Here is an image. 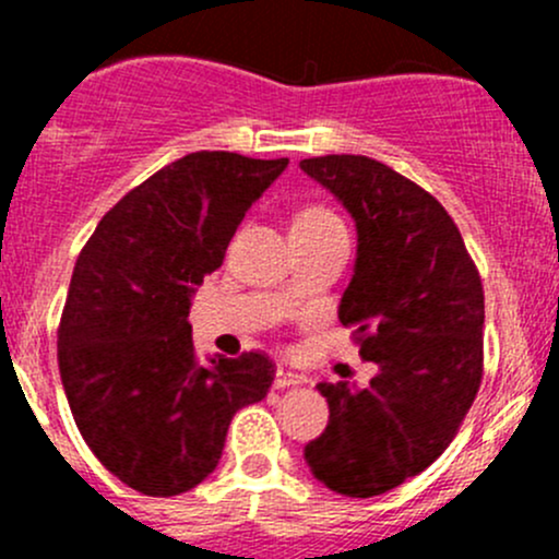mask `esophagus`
<instances>
[{
	"instance_id": "1",
	"label": "esophagus",
	"mask_w": 559,
	"mask_h": 559,
	"mask_svg": "<svg viewBox=\"0 0 559 559\" xmlns=\"http://www.w3.org/2000/svg\"><path fill=\"white\" fill-rule=\"evenodd\" d=\"M300 384H306V379H302V376L292 373V370H284V368L275 370V381H273L275 389H289V386H300Z\"/></svg>"
}]
</instances>
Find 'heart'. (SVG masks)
<instances>
[{
    "instance_id": "b5f03b06",
    "label": "heart",
    "mask_w": 559,
    "mask_h": 559,
    "mask_svg": "<svg viewBox=\"0 0 559 559\" xmlns=\"http://www.w3.org/2000/svg\"><path fill=\"white\" fill-rule=\"evenodd\" d=\"M332 224H341V218L324 205H306L295 213V222H292V233H313V229L332 227Z\"/></svg>"
}]
</instances>
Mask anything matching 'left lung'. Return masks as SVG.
<instances>
[{
    "label": "left lung",
    "instance_id": "left-lung-1",
    "mask_svg": "<svg viewBox=\"0 0 559 559\" xmlns=\"http://www.w3.org/2000/svg\"><path fill=\"white\" fill-rule=\"evenodd\" d=\"M357 222V267L337 319L359 357L379 365L362 389L319 384L326 430L306 447L313 478L373 498L430 467L476 400L484 376V289L447 207L384 162L302 159Z\"/></svg>",
    "mask_w": 559,
    "mask_h": 559
}]
</instances>
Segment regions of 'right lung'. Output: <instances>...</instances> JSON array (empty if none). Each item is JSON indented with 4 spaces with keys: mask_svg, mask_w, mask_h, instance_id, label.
Listing matches in <instances>:
<instances>
[{
    "mask_svg": "<svg viewBox=\"0 0 559 559\" xmlns=\"http://www.w3.org/2000/svg\"><path fill=\"white\" fill-rule=\"evenodd\" d=\"M289 159L197 151L105 213L75 262L59 321V373L94 456L151 498L189 492L222 460L233 416L267 397L264 352L202 365L191 292Z\"/></svg>",
    "mask_w": 559,
    "mask_h": 559,
    "instance_id": "1",
    "label": "right lung"
}]
</instances>
